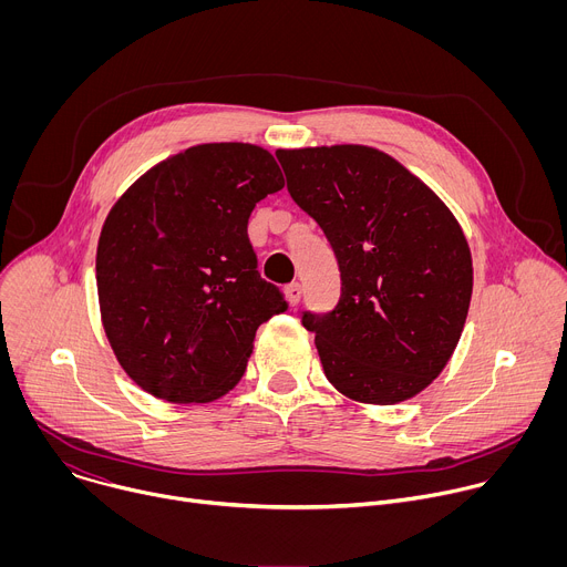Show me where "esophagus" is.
<instances>
[{"label": "esophagus", "mask_w": 567, "mask_h": 567, "mask_svg": "<svg viewBox=\"0 0 567 567\" xmlns=\"http://www.w3.org/2000/svg\"><path fill=\"white\" fill-rule=\"evenodd\" d=\"M285 293H287L289 305L296 307V305L300 302V296H302V285H300V282H291V285L285 289Z\"/></svg>", "instance_id": "esophagus-1"}]
</instances>
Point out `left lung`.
Masks as SVG:
<instances>
[{"instance_id":"obj_1","label":"left lung","mask_w":567,"mask_h":567,"mask_svg":"<svg viewBox=\"0 0 567 567\" xmlns=\"http://www.w3.org/2000/svg\"><path fill=\"white\" fill-rule=\"evenodd\" d=\"M293 202L330 239L341 298L302 313L328 381L361 403L406 401L440 377L462 337L473 265L449 206L368 145L278 150Z\"/></svg>"}]
</instances>
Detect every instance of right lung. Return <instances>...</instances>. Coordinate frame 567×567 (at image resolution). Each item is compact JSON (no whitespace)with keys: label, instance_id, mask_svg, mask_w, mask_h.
<instances>
[{"label":"right lung","instance_id":"add662e5","mask_svg":"<svg viewBox=\"0 0 567 567\" xmlns=\"http://www.w3.org/2000/svg\"><path fill=\"white\" fill-rule=\"evenodd\" d=\"M269 150L202 143L161 161L112 206L96 249L107 341L156 399L208 403L237 385L258 328L287 309L260 278L247 224L282 190Z\"/></svg>","mask_w":567,"mask_h":567}]
</instances>
